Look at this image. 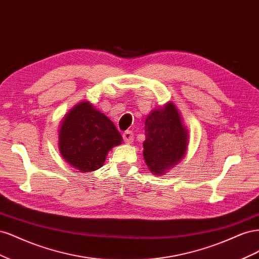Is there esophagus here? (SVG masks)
<instances>
[{
  "instance_id": "esophagus-1",
  "label": "esophagus",
  "mask_w": 259,
  "mask_h": 259,
  "mask_svg": "<svg viewBox=\"0 0 259 259\" xmlns=\"http://www.w3.org/2000/svg\"><path fill=\"white\" fill-rule=\"evenodd\" d=\"M123 139H124V143L125 144H132L133 143V133L131 131H126L123 133Z\"/></svg>"
}]
</instances>
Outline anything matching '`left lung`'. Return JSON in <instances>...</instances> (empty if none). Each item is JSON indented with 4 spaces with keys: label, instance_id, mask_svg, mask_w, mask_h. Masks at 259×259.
I'll return each instance as SVG.
<instances>
[{
    "label": "left lung",
    "instance_id": "left-lung-1",
    "mask_svg": "<svg viewBox=\"0 0 259 259\" xmlns=\"http://www.w3.org/2000/svg\"><path fill=\"white\" fill-rule=\"evenodd\" d=\"M144 159L153 175H164L184 159L189 144V132L182 114L171 101L153 109L145 121Z\"/></svg>",
    "mask_w": 259,
    "mask_h": 259
}]
</instances>
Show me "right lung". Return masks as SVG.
I'll return each instance as SVG.
<instances>
[{"label": "right lung", "instance_id": "add662e5", "mask_svg": "<svg viewBox=\"0 0 259 259\" xmlns=\"http://www.w3.org/2000/svg\"><path fill=\"white\" fill-rule=\"evenodd\" d=\"M122 142L113 122L88 100L70 109L59 125V152L67 163L82 173L100 168L108 152Z\"/></svg>", "mask_w": 259, "mask_h": 259}]
</instances>
